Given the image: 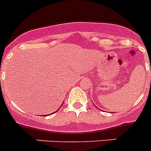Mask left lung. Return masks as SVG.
Wrapping results in <instances>:
<instances>
[{
  "label": "left lung",
  "instance_id": "obj_1",
  "mask_svg": "<svg viewBox=\"0 0 151 151\" xmlns=\"http://www.w3.org/2000/svg\"><path fill=\"white\" fill-rule=\"evenodd\" d=\"M150 68H151V65H150Z\"/></svg>",
  "mask_w": 151,
  "mask_h": 151
}]
</instances>
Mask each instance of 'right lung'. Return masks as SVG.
Instances as JSON below:
<instances>
[{"mask_svg":"<svg viewBox=\"0 0 151 151\" xmlns=\"http://www.w3.org/2000/svg\"><path fill=\"white\" fill-rule=\"evenodd\" d=\"M62 105H63V104H62ZM62 105H61V106H62ZM61 106H60V107H61ZM60 108H58V110H57V111H55V112H57V111H58V110H59V109H60ZM52 114H54V113H52ZM49 115H51V114H49ZM43 116H46V115H43Z\"/></svg>","mask_w":151,"mask_h":151,"instance_id":"obj_1","label":"right lung"}]
</instances>
